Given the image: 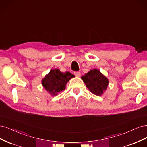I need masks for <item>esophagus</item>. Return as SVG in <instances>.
Instances as JSON below:
<instances>
[{
  "mask_svg": "<svg viewBox=\"0 0 147 147\" xmlns=\"http://www.w3.org/2000/svg\"><path fill=\"white\" fill-rule=\"evenodd\" d=\"M74 75L76 76H77V77H79L80 76V73L79 71L74 72Z\"/></svg>",
  "mask_w": 147,
  "mask_h": 147,
  "instance_id": "34e87169",
  "label": "esophagus"
}]
</instances>
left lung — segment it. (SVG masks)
<instances>
[{"instance_id":"obj_1","label":"left lung","mask_w":147,"mask_h":147,"mask_svg":"<svg viewBox=\"0 0 147 147\" xmlns=\"http://www.w3.org/2000/svg\"><path fill=\"white\" fill-rule=\"evenodd\" d=\"M81 79L89 90L97 96L102 95L109 84L108 79L96 69L90 70Z\"/></svg>"}]
</instances>
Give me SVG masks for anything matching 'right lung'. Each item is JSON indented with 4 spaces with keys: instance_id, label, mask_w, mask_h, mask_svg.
Segmentation results:
<instances>
[{
    "instance_id": "1",
    "label": "right lung",
    "mask_w": 147,
    "mask_h": 147,
    "mask_svg": "<svg viewBox=\"0 0 147 147\" xmlns=\"http://www.w3.org/2000/svg\"><path fill=\"white\" fill-rule=\"evenodd\" d=\"M73 77L74 75L69 72L62 73L58 69H53L42 79V85L51 95L56 96L64 90L66 84Z\"/></svg>"
}]
</instances>
